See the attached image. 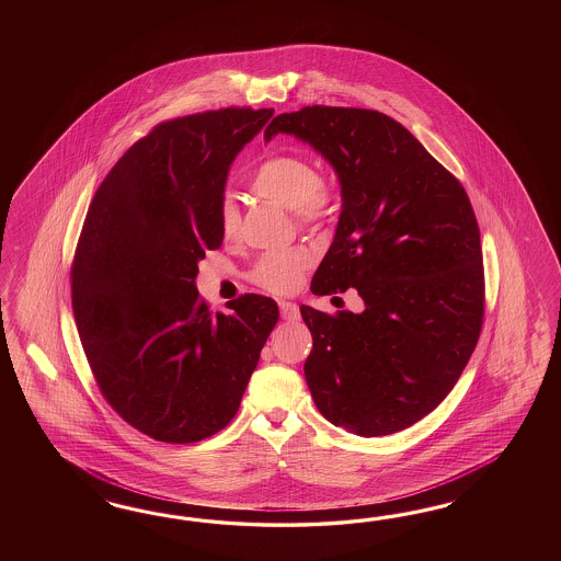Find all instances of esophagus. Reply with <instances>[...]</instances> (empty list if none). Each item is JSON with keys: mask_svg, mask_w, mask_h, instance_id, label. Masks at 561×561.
<instances>
[{"mask_svg": "<svg viewBox=\"0 0 561 561\" xmlns=\"http://www.w3.org/2000/svg\"><path fill=\"white\" fill-rule=\"evenodd\" d=\"M279 310H282V319L284 321H298L300 319V308L298 305H294V302H286V300H282L279 302Z\"/></svg>", "mask_w": 561, "mask_h": 561, "instance_id": "1", "label": "esophagus"}]
</instances>
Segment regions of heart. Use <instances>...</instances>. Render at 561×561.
Here are the masks:
<instances>
[{"mask_svg":"<svg viewBox=\"0 0 561 561\" xmlns=\"http://www.w3.org/2000/svg\"><path fill=\"white\" fill-rule=\"evenodd\" d=\"M251 191L256 197L267 199L279 207L291 209L300 221H317L324 216L329 193L321 183L319 172L298 156H272L251 179ZM238 207L232 197H224L220 204L221 237L237 234ZM312 265V256L305 249H286L265 253L253 267V282L273 294H289L300 286L306 270Z\"/></svg>","mask_w":561,"mask_h":561,"instance_id":"heart-1","label":"heart"}]
</instances>
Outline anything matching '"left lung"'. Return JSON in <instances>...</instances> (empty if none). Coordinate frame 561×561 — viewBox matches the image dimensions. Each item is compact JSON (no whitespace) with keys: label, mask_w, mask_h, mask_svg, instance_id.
<instances>
[{"label":"left lung","mask_w":561,"mask_h":561,"mask_svg":"<svg viewBox=\"0 0 561 561\" xmlns=\"http://www.w3.org/2000/svg\"><path fill=\"white\" fill-rule=\"evenodd\" d=\"M333 167L335 237L310 289L356 288L362 312L300 306L312 333L306 385L324 420L357 436L420 422L453 391L483 321L479 226L459 181L397 121L306 106L267 125Z\"/></svg>","instance_id":"left-lung-1"}]
</instances>
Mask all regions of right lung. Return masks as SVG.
Wrapping results in <instances>:
<instances>
[{
  "label": "right lung",
  "mask_w": 561,
  "mask_h": 561,
  "mask_svg": "<svg viewBox=\"0 0 561 561\" xmlns=\"http://www.w3.org/2000/svg\"><path fill=\"white\" fill-rule=\"evenodd\" d=\"M273 108H221L160 123L106 174L71 267V306L108 405L153 440L188 444L237 415L275 300L244 294L230 312L195 277L220 249V204L237 153Z\"/></svg>",
  "instance_id": "obj_1"
}]
</instances>
